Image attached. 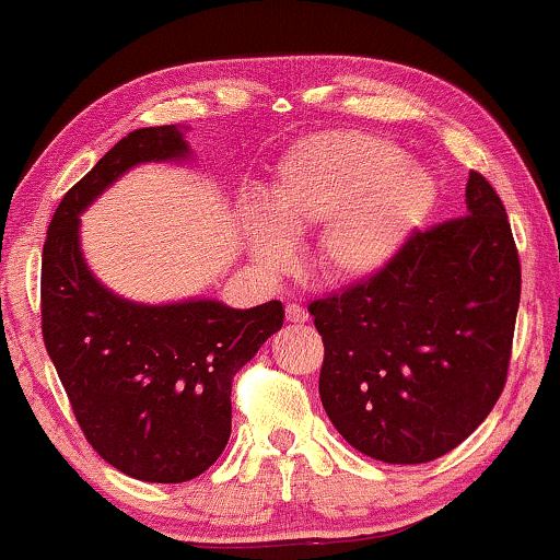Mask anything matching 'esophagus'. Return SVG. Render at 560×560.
Masks as SVG:
<instances>
[{
	"instance_id": "esophagus-1",
	"label": "esophagus",
	"mask_w": 560,
	"mask_h": 560,
	"mask_svg": "<svg viewBox=\"0 0 560 560\" xmlns=\"http://www.w3.org/2000/svg\"><path fill=\"white\" fill-rule=\"evenodd\" d=\"M285 318L288 324H305V320H308V311H305L301 303H288Z\"/></svg>"
}]
</instances>
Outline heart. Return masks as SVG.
Segmentation results:
<instances>
[{"mask_svg":"<svg viewBox=\"0 0 560 560\" xmlns=\"http://www.w3.org/2000/svg\"><path fill=\"white\" fill-rule=\"evenodd\" d=\"M433 203V183L400 148L362 132H324L298 142L272 180L270 215L249 206V247L267 270L290 259L285 234L320 229L316 262L328 280L354 282L397 255Z\"/></svg>","mask_w":560,"mask_h":560,"instance_id":"obj_1","label":"heart"}]
</instances>
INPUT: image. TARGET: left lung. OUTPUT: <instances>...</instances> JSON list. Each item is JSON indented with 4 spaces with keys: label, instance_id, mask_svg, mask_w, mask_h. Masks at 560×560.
<instances>
[{
    "label": "left lung",
    "instance_id": "1",
    "mask_svg": "<svg viewBox=\"0 0 560 560\" xmlns=\"http://www.w3.org/2000/svg\"><path fill=\"white\" fill-rule=\"evenodd\" d=\"M464 217L412 232L370 278L308 303L326 416L385 464L433 462L477 431L508 382L520 257L508 211L471 171Z\"/></svg>",
    "mask_w": 560,
    "mask_h": 560
}]
</instances>
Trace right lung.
I'll list each match as a JSON object with an SVG mask.
<instances>
[{
  "label": "right lung",
  "mask_w": 560,
  "mask_h": 560,
  "mask_svg": "<svg viewBox=\"0 0 560 560\" xmlns=\"http://www.w3.org/2000/svg\"><path fill=\"white\" fill-rule=\"evenodd\" d=\"M188 152L173 125L119 140L52 213L43 244V341L91 448L127 477L180 485L203 474L232 433L234 374L282 326L270 301L137 305L98 285L79 249V213L148 160Z\"/></svg>",
  "instance_id": "add662e5"
}]
</instances>
